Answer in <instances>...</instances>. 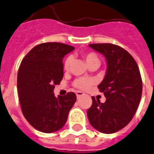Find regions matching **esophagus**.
<instances>
[{
	"label": "esophagus",
	"mask_w": 154,
	"mask_h": 154,
	"mask_svg": "<svg viewBox=\"0 0 154 154\" xmlns=\"http://www.w3.org/2000/svg\"><path fill=\"white\" fill-rule=\"evenodd\" d=\"M84 95H85V94L83 93V92H82V91H76V96H77V98H79V97L84 96Z\"/></svg>",
	"instance_id": "34e87169"
}]
</instances>
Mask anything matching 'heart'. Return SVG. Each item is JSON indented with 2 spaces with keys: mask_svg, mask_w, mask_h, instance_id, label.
Here are the masks:
<instances>
[{
  "mask_svg": "<svg viewBox=\"0 0 154 154\" xmlns=\"http://www.w3.org/2000/svg\"><path fill=\"white\" fill-rule=\"evenodd\" d=\"M83 58L86 61V63L88 66L91 64L93 63H100V60H99L98 57L96 54L94 53H88L84 54H83ZM71 63H72V58L71 56H69L66 58V60L64 62V69L65 70H68L70 68ZM96 81L94 80L93 79H88V78H79L77 79L75 82H74V86L77 88L78 89L80 90H88L89 88L93 85Z\"/></svg>",
  "mask_w": 154,
  "mask_h": 154,
  "instance_id": "heart-1",
  "label": "heart"
}]
</instances>
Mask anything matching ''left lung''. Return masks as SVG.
Here are the masks:
<instances>
[{"instance_id":"8db88e82","label":"left lung","mask_w":154,"mask_h":154,"mask_svg":"<svg viewBox=\"0 0 154 154\" xmlns=\"http://www.w3.org/2000/svg\"><path fill=\"white\" fill-rule=\"evenodd\" d=\"M107 61V71L98 86L106 97L104 103L92 99L88 110L91 126L103 133H114L133 119L140 103L142 80L134 58L125 49L111 43L89 44Z\"/></svg>"}]
</instances>
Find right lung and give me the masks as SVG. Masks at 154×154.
<instances>
[{"label":"right lung","instance_id":"1","mask_svg":"<svg viewBox=\"0 0 154 154\" xmlns=\"http://www.w3.org/2000/svg\"><path fill=\"white\" fill-rule=\"evenodd\" d=\"M73 46L46 42L34 46L22 59L17 73V92L24 116L37 130L51 133L63 128L76 101L68 92L56 97L54 86L63 77V58Z\"/></svg>","mask_w":154,"mask_h":154}]
</instances>
